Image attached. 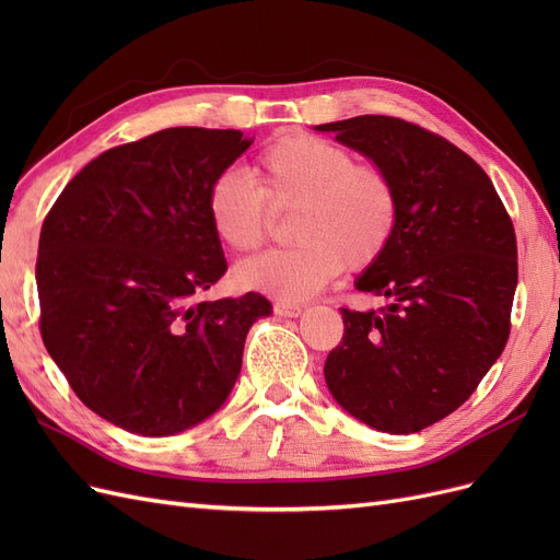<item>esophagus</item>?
Wrapping results in <instances>:
<instances>
[{"mask_svg":"<svg viewBox=\"0 0 560 560\" xmlns=\"http://www.w3.org/2000/svg\"><path fill=\"white\" fill-rule=\"evenodd\" d=\"M276 313L282 315V317H299L303 306L301 303H294V301H276Z\"/></svg>","mask_w":560,"mask_h":560,"instance_id":"1","label":"esophagus"}]
</instances>
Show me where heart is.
<instances>
[{
	"label": "heart",
	"instance_id": "b5f03b06",
	"mask_svg": "<svg viewBox=\"0 0 560 560\" xmlns=\"http://www.w3.org/2000/svg\"><path fill=\"white\" fill-rule=\"evenodd\" d=\"M266 201L276 210L296 208L290 229L296 245L243 261L235 280L284 299L315 294L343 266L378 264L399 224V191L383 165L306 132L266 147L252 175L229 167L214 177L206 200L214 238L235 254L257 249L268 229Z\"/></svg>",
	"mask_w": 560,
	"mask_h": 560
}]
</instances>
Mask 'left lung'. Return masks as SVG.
<instances>
[{"label":"left lung","mask_w":560,"mask_h":560,"mask_svg":"<svg viewBox=\"0 0 560 560\" xmlns=\"http://www.w3.org/2000/svg\"><path fill=\"white\" fill-rule=\"evenodd\" d=\"M317 130L383 165L399 191L395 241L354 282L389 303L341 308L346 331L325 381L369 428L413 434L463 406L506 346L518 280L512 217L483 167L432 130L378 114Z\"/></svg>","instance_id":"1"}]
</instances>
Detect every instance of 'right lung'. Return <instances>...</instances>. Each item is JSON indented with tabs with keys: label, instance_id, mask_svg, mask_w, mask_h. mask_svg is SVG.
Instances as JSON below:
<instances>
[{
	"label": "right lung",
	"instance_id": "right-lung-1",
	"mask_svg": "<svg viewBox=\"0 0 560 560\" xmlns=\"http://www.w3.org/2000/svg\"><path fill=\"white\" fill-rule=\"evenodd\" d=\"M241 130L165 128L93 159L48 210L39 329L74 395L142 436L177 434L222 406L270 301H198L226 273L206 200L249 149Z\"/></svg>",
	"mask_w": 560,
	"mask_h": 560
}]
</instances>
